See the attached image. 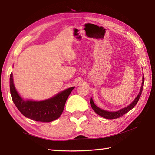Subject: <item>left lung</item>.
I'll use <instances>...</instances> for the list:
<instances>
[{
	"instance_id": "8db88e82",
	"label": "left lung",
	"mask_w": 155,
	"mask_h": 155,
	"mask_svg": "<svg viewBox=\"0 0 155 155\" xmlns=\"http://www.w3.org/2000/svg\"><path fill=\"white\" fill-rule=\"evenodd\" d=\"M142 81H143V82H142V84H141V87H140V89L139 91V93L138 94L137 97L134 98L132 103H131L130 104H128L127 107H124L123 108H121V109L117 110V111H108V110L102 109V108L98 107L97 105L94 104L93 98H92V97H91L90 103H91V106L92 108H93L95 113L99 115V116L103 117L104 118H107V119H114V118H118L122 116H123L124 114H126L127 113H128V111L130 110L132 108H133L139 100L141 93H142V91H143V88L144 86V74H143Z\"/></svg>"
}]
</instances>
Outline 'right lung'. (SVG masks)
Segmentation results:
<instances>
[{
  "instance_id": "right-lung-1",
  "label": "right lung",
  "mask_w": 155,
  "mask_h": 155,
  "mask_svg": "<svg viewBox=\"0 0 155 155\" xmlns=\"http://www.w3.org/2000/svg\"><path fill=\"white\" fill-rule=\"evenodd\" d=\"M74 88V87L67 88L45 100L24 99L16 89L12 72L10 76V91L13 103L25 117L35 121L48 123L59 118L67 98Z\"/></svg>"
}]
</instances>
